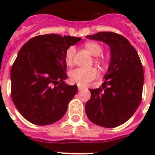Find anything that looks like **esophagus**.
Wrapping results in <instances>:
<instances>
[{
	"label": "esophagus",
	"instance_id": "1",
	"mask_svg": "<svg viewBox=\"0 0 155 155\" xmlns=\"http://www.w3.org/2000/svg\"><path fill=\"white\" fill-rule=\"evenodd\" d=\"M85 89V87H83V86H80V85H78V90L79 91H83V90H84Z\"/></svg>",
	"mask_w": 155,
	"mask_h": 155
}]
</instances>
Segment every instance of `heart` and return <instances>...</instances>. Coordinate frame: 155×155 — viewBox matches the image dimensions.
<instances>
[{
  "mask_svg": "<svg viewBox=\"0 0 155 155\" xmlns=\"http://www.w3.org/2000/svg\"><path fill=\"white\" fill-rule=\"evenodd\" d=\"M85 47L93 56H98L103 51L102 47L99 43L95 42H87L85 43ZM75 52L74 47H70L65 53V61L68 65H71L73 63V58ZM96 63L103 64V60L97 58ZM98 75V71L95 68H77L73 69L69 73V79L71 83L77 84L78 85H86L91 80H94Z\"/></svg>",
  "mask_w": 155,
  "mask_h": 155,
  "instance_id": "heart-1",
  "label": "heart"
}]
</instances>
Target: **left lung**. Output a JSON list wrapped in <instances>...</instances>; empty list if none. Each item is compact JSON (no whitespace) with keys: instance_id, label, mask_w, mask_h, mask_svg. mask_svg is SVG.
<instances>
[{"instance_id":"left-lung-1","label":"left lung","mask_w":155,"mask_h":155,"mask_svg":"<svg viewBox=\"0 0 155 155\" xmlns=\"http://www.w3.org/2000/svg\"><path fill=\"white\" fill-rule=\"evenodd\" d=\"M87 38L106 43L111 57L102 87L90 89L91 98L85 104V112L96 125L117 127L126 122L141 103L144 84L142 62L137 51L122 35L99 32Z\"/></svg>"}]
</instances>
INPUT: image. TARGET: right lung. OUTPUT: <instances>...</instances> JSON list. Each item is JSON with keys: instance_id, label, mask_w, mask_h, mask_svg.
I'll return each instance as SVG.
<instances>
[{"instance_id": "1", "label": "right lung", "mask_w": 155, "mask_h": 155, "mask_svg": "<svg viewBox=\"0 0 155 155\" xmlns=\"http://www.w3.org/2000/svg\"><path fill=\"white\" fill-rule=\"evenodd\" d=\"M80 38L51 34L32 38L18 52L11 69V97L22 117L38 125L63 117L77 85L64 80L67 50Z\"/></svg>"}]
</instances>
